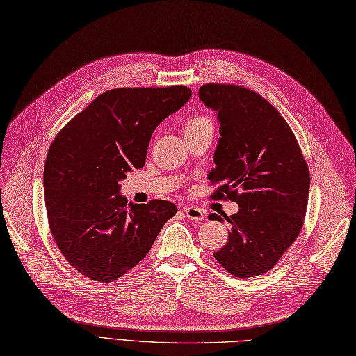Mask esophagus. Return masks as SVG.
<instances>
[{"instance_id":"1","label":"esophagus","mask_w":356,"mask_h":356,"mask_svg":"<svg viewBox=\"0 0 356 356\" xmlns=\"http://www.w3.org/2000/svg\"><path fill=\"white\" fill-rule=\"evenodd\" d=\"M183 211H185L186 217H188L189 220H192V221H204V220H205V213H204L202 208H198V207H186L185 209H183Z\"/></svg>"}]
</instances>
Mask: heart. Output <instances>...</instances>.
I'll list each match as a JSON object with an SVG mask.
<instances>
[{"instance_id":"1","label":"heart","mask_w":356,"mask_h":356,"mask_svg":"<svg viewBox=\"0 0 356 356\" xmlns=\"http://www.w3.org/2000/svg\"><path fill=\"white\" fill-rule=\"evenodd\" d=\"M205 127L214 129V123L211 120V117H208L207 114H192L185 120V124H183V131H185V134H191V131H196V130H201Z\"/></svg>"}]
</instances>
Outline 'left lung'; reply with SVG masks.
Segmentation results:
<instances>
[{"label": "left lung", "mask_w": 356, "mask_h": 356, "mask_svg": "<svg viewBox=\"0 0 356 356\" xmlns=\"http://www.w3.org/2000/svg\"><path fill=\"white\" fill-rule=\"evenodd\" d=\"M200 99L217 113L220 140L216 168L208 179L218 185L213 198L239 204L225 218L229 241L214 258L234 277L270 271L304 226L309 171L293 131L282 114L257 92L207 83ZM209 220L222 218L211 214Z\"/></svg>", "instance_id": "1"}]
</instances>
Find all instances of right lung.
Wrapping results in <instances>:
<instances>
[{
    "instance_id": "obj_1",
    "label": "right lung",
    "mask_w": 356,
    "mask_h": 356,
    "mask_svg": "<svg viewBox=\"0 0 356 356\" xmlns=\"http://www.w3.org/2000/svg\"><path fill=\"white\" fill-rule=\"evenodd\" d=\"M191 95L183 85L107 90L51 143L44 168L49 230L64 258L85 277L120 279L177 213L170 201L127 204L118 192L120 180L145 165L156 126Z\"/></svg>"
}]
</instances>
